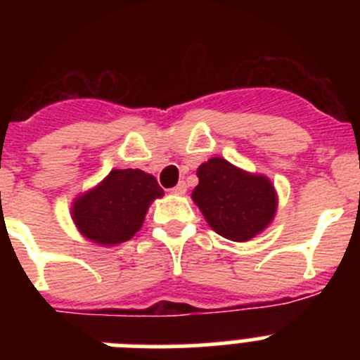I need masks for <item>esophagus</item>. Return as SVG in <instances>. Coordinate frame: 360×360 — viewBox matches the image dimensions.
I'll return each instance as SVG.
<instances>
[{
	"label": "esophagus",
	"instance_id": "obj_1",
	"mask_svg": "<svg viewBox=\"0 0 360 360\" xmlns=\"http://www.w3.org/2000/svg\"><path fill=\"white\" fill-rule=\"evenodd\" d=\"M186 191H187L186 182H180L178 186H174L173 189H171V193H174V195H186Z\"/></svg>",
	"mask_w": 360,
	"mask_h": 360
}]
</instances>
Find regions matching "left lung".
<instances>
[{
    "label": "left lung",
    "mask_w": 360,
    "mask_h": 360,
    "mask_svg": "<svg viewBox=\"0 0 360 360\" xmlns=\"http://www.w3.org/2000/svg\"><path fill=\"white\" fill-rule=\"evenodd\" d=\"M193 202L209 227L231 241L262 234L278 211V193L265 174L249 173L221 157L209 158L196 171Z\"/></svg>",
    "instance_id": "obj_1"
}]
</instances>
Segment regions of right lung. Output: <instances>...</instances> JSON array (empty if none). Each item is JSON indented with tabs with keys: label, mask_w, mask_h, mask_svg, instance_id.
Masks as SVG:
<instances>
[{
	"label": "right lung",
	"mask_w": 360,
	"mask_h": 360,
	"mask_svg": "<svg viewBox=\"0 0 360 360\" xmlns=\"http://www.w3.org/2000/svg\"><path fill=\"white\" fill-rule=\"evenodd\" d=\"M162 196L164 189L153 174L111 169L97 186L75 196L70 214L82 238L101 247H115L141 231L149 205Z\"/></svg>",
	"instance_id": "1"
}]
</instances>
